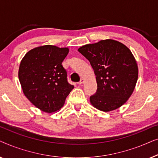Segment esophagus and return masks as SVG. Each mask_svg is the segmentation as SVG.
<instances>
[{
	"instance_id": "esophagus-1",
	"label": "esophagus",
	"mask_w": 158,
	"mask_h": 158,
	"mask_svg": "<svg viewBox=\"0 0 158 158\" xmlns=\"http://www.w3.org/2000/svg\"><path fill=\"white\" fill-rule=\"evenodd\" d=\"M84 81H84V79H81V81H80L78 83H77V84H78V85H81V84H83L84 83Z\"/></svg>"
}]
</instances>
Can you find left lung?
I'll return each mask as SVG.
<instances>
[{"label": "left lung", "instance_id": "1", "mask_svg": "<svg viewBox=\"0 0 158 158\" xmlns=\"http://www.w3.org/2000/svg\"><path fill=\"white\" fill-rule=\"evenodd\" d=\"M78 52L89 60L97 82L90 97L91 104L102 111L115 110L132 94L138 78L137 62L122 43L113 40L85 44Z\"/></svg>", "mask_w": 158, "mask_h": 158}]
</instances>
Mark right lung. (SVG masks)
<instances>
[{"mask_svg": "<svg viewBox=\"0 0 158 158\" xmlns=\"http://www.w3.org/2000/svg\"><path fill=\"white\" fill-rule=\"evenodd\" d=\"M68 52L66 47L44 45L28 52L21 60L19 78L23 94L43 111L60 110L74 88L62 64Z\"/></svg>", "mask_w": 158, "mask_h": 158, "instance_id": "add662e5", "label": "right lung"}]
</instances>
